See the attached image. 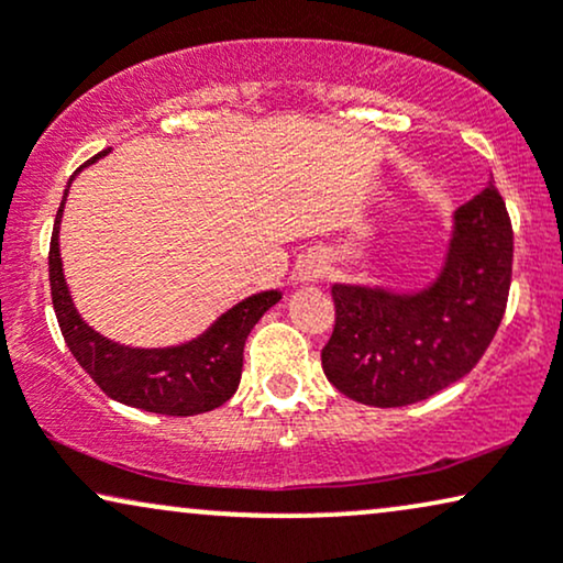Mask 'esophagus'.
<instances>
[{"mask_svg":"<svg viewBox=\"0 0 563 563\" xmlns=\"http://www.w3.org/2000/svg\"><path fill=\"white\" fill-rule=\"evenodd\" d=\"M325 268H328L325 261L320 258V255L310 253L299 261L295 268V276H297V282H302V284H316L325 276Z\"/></svg>","mask_w":563,"mask_h":563,"instance_id":"esophagus-1","label":"esophagus"}]
</instances>
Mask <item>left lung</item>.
Instances as JSON below:
<instances>
[{"instance_id": "1", "label": "left lung", "mask_w": 563, "mask_h": 563, "mask_svg": "<svg viewBox=\"0 0 563 563\" xmlns=\"http://www.w3.org/2000/svg\"><path fill=\"white\" fill-rule=\"evenodd\" d=\"M512 224L494 180L452 214L440 272L396 291L333 284L335 325L323 346L328 383L364 406L419 404L476 367L505 318Z\"/></svg>"}]
</instances>
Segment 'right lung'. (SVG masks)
<instances>
[{"label": "right lung", "instance_id": "right-lung-1", "mask_svg": "<svg viewBox=\"0 0 563 563\" xmlns=\"http://www.w3.org/2000/svg\"><path fill=\"white\" fill-rule=\"evenodd\" d=\"M106 155L108 150L95 155L82 167L98 163ZM75 175L64 188L62 207L56 211L54 235H51L48 247V279L58 328H62L64 341H67L69 352L75 354L79 367L98 383V388L108 398L150 413L196 416L228 404L235 396L240 375H243V349L247 333L264 318L268 308L279 302L282 291L268 289L245 297L243 302L222 312L207 331L186 341V344L139 349L111 341L85 323L75 302H71L69 284L64 279L58 228H62L64 203H67Z\"/></svg>", "mask_w": 563, "mask_h": 563}]
</instances>
